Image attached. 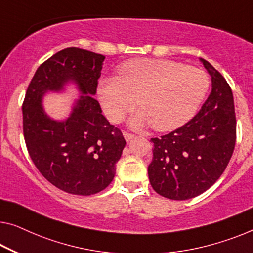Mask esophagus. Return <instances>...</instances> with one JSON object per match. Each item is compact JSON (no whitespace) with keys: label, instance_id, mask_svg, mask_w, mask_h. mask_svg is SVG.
Instances as JSON below:
<instances>
[{"label":"esophagus","instance_id":"34e87169","mask_svg":"<svg viewBox=\"0 0 253 253\" xmlns=\"http://www.w3.org/2000/svg\"><path fill=\"white\" fill-rule=\"evenodd\" d=\"M123 135H124V137H125V139H126L127 142H128V141H130V139L134 137V134L128 133V131H123Z\"/></svg>","mask_w":253,"mask_h":253}]
</instances>
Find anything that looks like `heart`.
<instances>
[{
	"label": "heart",
	"instance_id": "b5f03b06",
	"mask_svg": "<svg viewBox=\"0 0 253 253\" xmlns=\"http://www.w3.org/2000/svg\"><path fill=\"white\" fill-rule=\"evenodd\" d=\"M209 87V75L199 68L165 59H133L118 68V76L101 79L97 94L110 122H120L137 99L142 110L131 125L151 123L156 130L166 131L194 116Z\"/></svg>",
	"mask_w": 253,
	"mask_h": 253
}]
</instances>
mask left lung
Masks as SVG:
<instances>
[{"label":"left lung","mask_w":253,"mask_h":253,"mask_svg":"<svg viewBox=\"0 0 253 253\" xmlns=\"http://www.w3.org/2000/svg\"><path fill=\"white\" fill-rule=\"evenodd\" d=\"M211 76V93L193 119L171 133L151 138V186L171 200L200 195L216 183L231 160L236 141L232 88L219 71L201 59Z\"/></svg>","instance_id":"obj_1"}]
</instances>
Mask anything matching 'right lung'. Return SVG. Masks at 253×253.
I'll use <instances>...</instances> for the list:
<instances>
[{"label":"right lung","mask_w":253,"mask_h":253,"mask_svg":"<svg viewBox=\"0 0 253 253\" xmlns=\"http://www.w3.org/2000/svg\"><path fill=\"white\" fill-rule=\"evenodd\" d=\"M105 56L77 47L59 51L37 68L22 103V128L29 157L52 185L75 195L104 190L116 174L126 141L102 115L95 95ZM77 83L83 95L65 122L48 119L42 97Z\"/></svg>","instance_id":"right-lung-1"}]
</instances>
